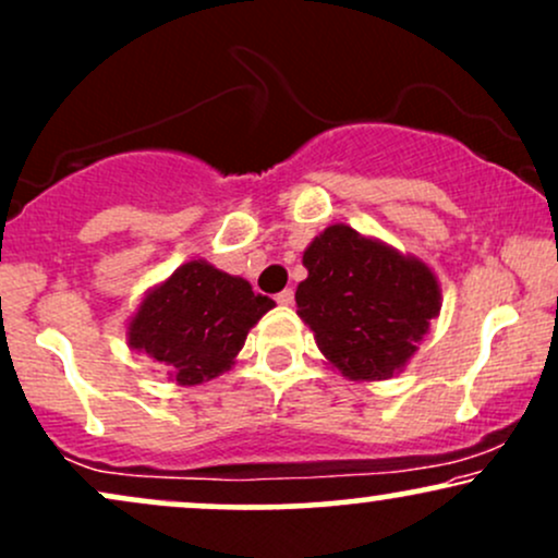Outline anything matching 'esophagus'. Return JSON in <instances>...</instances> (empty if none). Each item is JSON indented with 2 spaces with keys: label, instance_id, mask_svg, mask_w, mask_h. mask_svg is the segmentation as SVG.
<instances>
[{
  "label": "esophagus",
  "instance_id": "esophagus-1",
  "mask_svg": "<svg viewBox=\"0 0 558 558\" xmlns=\"http://www.w3.org/2000/svg\"><path fill=\"white\" fill-rule=\"evenodd\" d=\"M275 301H278L280 306H291L293 304V288H283V291L275 296Z\"/></svg>",
  "mask_w": 558,
  "mask_h": 558
}]
</instances>
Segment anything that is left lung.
Segmentation results:
<instances>
[{
  "label": "left lung",
  "instance_id": "1",
  "mask_svg": "<svg viewBox=\"0 0 558 558\" xmlns=\"http://www.w3.org/2000/svg\"><path fill=\"white\" fill-rule=\"evenodd\" d=\"M299 317L345 377L386 380L417 351L440 310L433 272L349 226H332L304 252Z\"/></svg>",
  "mask_w": 558,
  "mask_h": 558
}]
</instances>
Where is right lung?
<instances>
[{
	"instance_id": "1",
	"label": "right lung",
	"mask_w": 558,
	"mask_h": 558,
	"mask_svg": "<svg viewBox=\"0 0 558 558\" xmlns=\"http://www.w3.org/2000/svg\"><path fill=\"white\" fill-rule=\"evenodd\" d=\"M272 306L243 278L189 262L144 299L131 323V345L181 386H198L230 367L246 332Z\"/></svg>"
}]
</instances>
